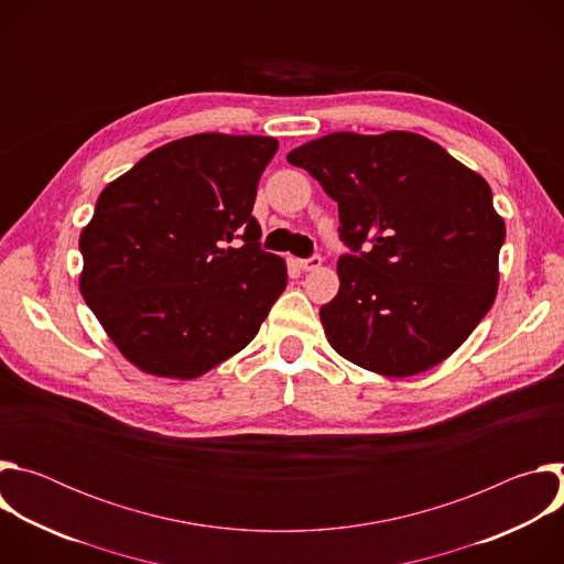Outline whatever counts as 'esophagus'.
<instances>
[{
    "label": "esophagus",
    "mask_w": 564,
    "mask_h": 564,
    "mask_svg": "<svg viewBox=\"0 0 564 564\" xmlns=\"http://www.w3.org/2000/svg\"><path fill=\"white\" fill-rule=\"evenodd\" d=\"M318 265H321V257H318V254H312V257H307V259H299V268L305 270V272L316 270Z\"/></svg>",
    "instance_id": "obj_1"
}]
</instances>
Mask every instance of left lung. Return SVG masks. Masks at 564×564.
<instances>
[{
  "label": "left lung",
  "mask_w": 564,
  "mask_h": 564,
  "mask_svg": "<svg viewBox=\"0 0 564 564\" xmlns=\"http://www.w3.org/2000/svg\"><path fill=\"white\" fill-rule=\"evenodd\" d=\"M339 205V292L321 305L330 346L388 377L453 355L491 310L505 220L489 183L409 131H337L288 153Z\"/></svg>",
  "instance_id": "left-lung-1"
}]
</instances>
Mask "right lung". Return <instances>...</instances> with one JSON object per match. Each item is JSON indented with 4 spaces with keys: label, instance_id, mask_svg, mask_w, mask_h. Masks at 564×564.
I'll list each match as a JSON object with an SVG mask.
<instances>
[{
    "label": "right lung",
    "instance_id": "1",
    "mask_svg": "<svg viewBox=\"0 0 564 564\" xmlns=\"http://www.w3.org/2000/svg\"><path fill=\"white\" fill-rule=\"evenodd\" d=\"M276 149L265 135L181 138L100 194L79 236V290L144 372H207L257 337L285 290V263L261 250L252 216Z\"/></svg>",
    "mask_w": 564,
    "mask_h": 564
}]
</instances>
